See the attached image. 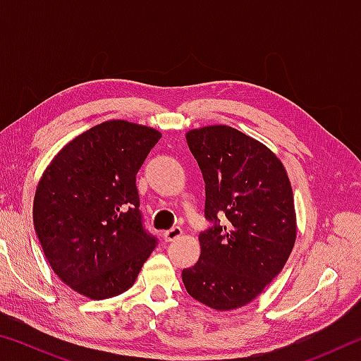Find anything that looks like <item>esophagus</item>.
I'll return each instance as SVG.
<instances>
[{
  "mask_svg": "<svg viewBox=\"0 0 361 361\" xmlns=\"http://www.w3.org/2000/svg\"><path fill=\"white\" fill-rule=\"evenodd\" d=\"M181 235H183V229L178 228V226H175V228L164 232V240H166V242H173L176 239H180Z\"/></svg>",
  "mask_w": 361,
  "mask_h": 361,
  "instance_id": "obj_1",
  "label": "esophagus"
}]
</instances>
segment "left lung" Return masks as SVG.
Listing matches in <instances>:
<instances>
[{"mask_svg": "<svg viewBox=\"0 0 361 361\" xmlns=\"http://www.w3.org/2000/svg\"><path fill=\"white\" fill-rule=\"evenodd\" d=\"M205 181L200 256L183 269L186 291L215 310L252 302L282 271L296 240V212L280 159L258 140L229 126L186 133ZM218 216L228 221L219 224Z\"/></svg>", "mask_w": 361, "mask_h": 361, "instance_id": "1", "label": "left lung"}]
</instances>
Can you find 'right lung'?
Returning a JSON list of instances; mask_svg holds the SVG:
<instances>
[{
    "instance_id": "1",
    "label": "right lung",
    "mask_w": 361,
    "mask_h": 361,
    "mask_svg": "<svg viewBox=\"0 0 361 361\" xmlns=\"http://www.w3.org/2000/svg\"><path fill=\"white\" fill-rule=\"evenodd\" d=\"M159 138L146 126L102 122L66 143L42 173L35 231L52 271L79 295L108 299L127 291L154 250L135 181Z\"/></svg>"
}]
</instances>
